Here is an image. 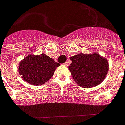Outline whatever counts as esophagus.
Returning a JSON list of instances; mask_svg holds the SVG:
<instances>
[{
  "instance_id": "obj_1",
  "label": "esophagus",
  "mask_w": 125,
  "mask_h": 125,
  "mask_svg": "<svg viewBox=\"0 0 125 125\" xmlns=\"http://www.w3.org/2000/svg\"><path fill=\"white\" fill-rule=\"evenodd\" d=\"M63 64L64 65V66H68V62H65Z\"/></svg>"
}]
</instances>
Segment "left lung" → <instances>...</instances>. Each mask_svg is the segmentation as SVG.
<instances>
[{
    "mask_svg": "<svg viewBox=\"0 0 125 125\" xmlns=\"http://www.w3.org/2000/svg\"><path fill=\"white\" fill-rule=\"evenodd\" d=\"M70 60L72 63L68 68L75 82L82 88L97 86L107 74L108 62L97 53H80L71 57Z\"/></svg>",
    "mask_w": 125,
    "mask_h": 125,
    "instance_id": "1",
    "label": "left lung"
}]
</instances>
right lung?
Here are the masks:
<instances>
[{
	"label": "right lung",
	"instance_id": "1",
	"mask_svg": "<svg viewBox=\"0 0 125 125\" xmlns=\"http://www.w3.org/2000/svg\"><path fill=\"white\" fill-rule=\"evenodd\" d=\"M60 64L45 54L28 55L20 63V74L28 83L34 86L42 85L53 76Z\"/></svg>",
	"mask_w": 125,
	"mask_h": 125
}]
</instances>
